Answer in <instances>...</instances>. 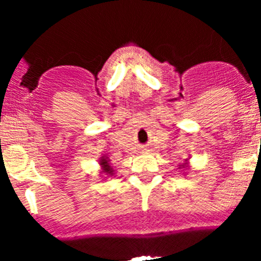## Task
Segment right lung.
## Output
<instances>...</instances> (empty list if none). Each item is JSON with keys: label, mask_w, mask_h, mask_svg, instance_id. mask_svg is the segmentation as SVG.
Instances as JSON below:
<instances>
[{"label": "right lung", "mask_w": 261, "mask_h": 261, "mask_svg": "<svg viewBox=\"0 0 261 261\" xmlns=\"http://www.w3.org/2000/svg\"><path fill=\"white\" fill-rule=\"evenodd\" d=\"M101 165H102V167H103V173L112 175L114 170H112V168L110 167V164H109V162H107V159L102 158V159H101Z\"/></svg>", "instance_id": "add662e5"}]
</instances>
